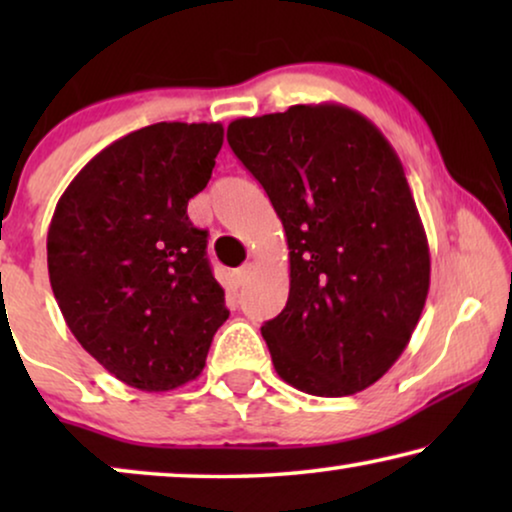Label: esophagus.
Listing matches in <instances>:
<instances>
[{
  "instance_id": "esophagus-1",
  "label": "esophagus",
  "mask_w": 512,
  "mask_h": 512,
  "mask_svg": "<svg viewBox=\"0 0 512 512\" xmlns=\"http://www.w3.org/2000/svg\"><path fill=\"white\" fill-rule=\"evenodd\" d=\"M251 275H254V265H251V263L242 265V268L235 272V282H237V286H247Z\"/></svg>"
}]
</instances>
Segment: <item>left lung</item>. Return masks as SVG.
<instances>
[{"label":"left lung","instance_id":"obj_1","mask_svg":"<svg viewBox=\"0 0 512 512\" xmlns=\"http://www.w3.org/2000/svg\"><path fill=\"white\" fill-rule=\"evenodd\" d=\"M228 144L289 244V300L261 326L277 375L312 396L363 391L408 347L429 293V242L401 160L342 104L237 118Z\"/></svg>","mask_w":512,"mask_h":512}]
</instances>
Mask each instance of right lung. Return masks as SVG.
Masks as SVG:
<instances>
[{
	"label": "right lung",
	"instance_id": "1",
	"mask_svg": "<svg viewBox=\"0 0 512 512\" xmlns=\"http://www.w3.org/2000/svg\"><path fill=\"white\" fill-rule=\"evenodd\" d=\"M221 123H156L102 149L62 193L48 228V277L81 347L142 391L205 368L228 319L207 230L186 207L212 179Z\"/></svg>",
	"mask_w": 512,
	"mask_h": 512
}]
</instances>
